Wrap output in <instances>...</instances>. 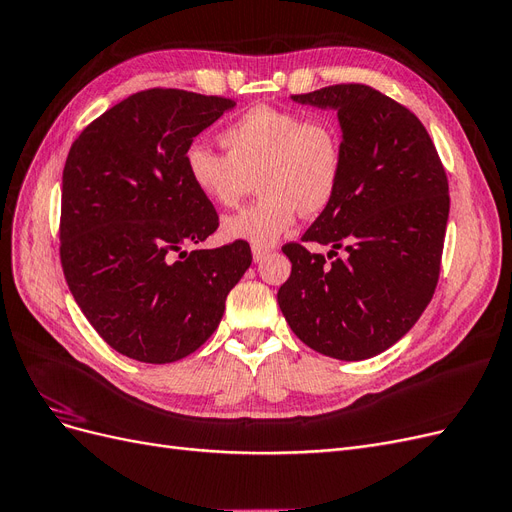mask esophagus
I'll use <instances>...</instances> for the list:
<instances>
[{
	"label": "esophagus",
	"instance_id": "esophagus-1",
	"mask_svg": "<svg viewBox=\"0 0 512 512\" xmlns=\"http://www.w3.org/2000/svg\"><path fill=\"white\" fill-rule=\"evenodd\" d=\"M269 247H258V245H254L252 247V256H254V262H260L262 258H267L269 256Z\"/></svg>",
	"mask_w": 512,
	"mask_h": 512
}]
</instances>
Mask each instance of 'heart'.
I'll return each mask as SVG.
<instances>
[{
	"label": "heart",
	"instance_id": "b5f03b06",
	"mask_svg": "<svg viewBox=\"0 0 512 512\" xmlns=\"http://www.w3.org/2000/svg\"><path fill=\"white\" fill-rule=\"evenodd\" d=\"M226 153L194 143L183 156L190 183L213 205L230 209L256 190L254 205L224 222L228 239L273 245L297 213L327 209L344 177V134L331 117L254 106L220 132Z\"/></svg>",
	"mask_w": 512,
	"mask_h": 512
}]
</instances>
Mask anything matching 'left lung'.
Segmentation results:
<instances>
[{
    "label": "left lung",
    "instance_id": "8db88e82",
    "mask_svg": "<svg viewBox=\"0 0 512 512\" xmlns=\"http://www.w3.org/2000/svg\"><path fill=\"white\" fill-rule=\"evenodd\" d=\"M292 100L335 108L346 160L333 203L303 243L282 247L292 271L277 303L305 346L363 361L399 342L438 286L451 207L446 170L421 119L374 87L342 83ZM312 240L334 250L309 253Z\"/></svg>",
    "mask_w": 512,
    "mask_h": 512
}]
</instances>
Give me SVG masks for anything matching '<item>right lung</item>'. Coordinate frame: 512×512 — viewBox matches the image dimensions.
Listing matches in <instances>:
<instances>
[{
    "mask_svg": "<svg viewBox=\"0 0 512 512\" xmlns=\"http://www.w3.org/2000/svg\"><path fill=\"white\" fill-rule=\"evenodd\" d=\"M237 102L153 87L108 108L72 143L61 183L59 258L74 301L119 354L173 363L218 329L252 265L247 241L185 252L218 211L183 156Z\"/></svg>",
    "mask_w": 512,
    "mask_h": 512,
    "instance_id": "1",
    "label": "right lung"
}]
</instances>
